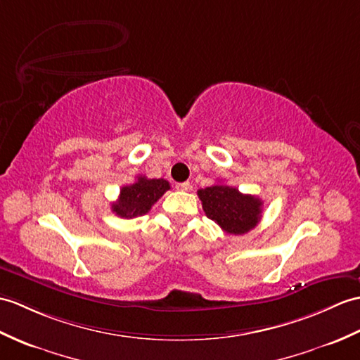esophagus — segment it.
Masks as SVG:
<instances>
[{
    "label": "esophagus",
    "instance_id": "34e87169",
    "mask_svg": "<svg viewBox=\"0 0 360 360\" xmlns=\"http://www.w3.org/2000/svg\"><path fill=\"white\" fill-rule=\"evenodd\" d=\"M176 188L181 191H186L190 188V182H179V184H176Z\"/></svg>",
    "mask_w": 360,
    "mask_h": 360
}]
</instances>
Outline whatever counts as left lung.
<instances>
[{
	"mask_svg": "<svg viewBox=\"0 0 360 360\" xmlns=\"http://www.w3.org/2000/svg\"><path fill=\"white\" fill-rule=\"evenodd\" d=\"M207 218L214 221L230 235H245L261 221L262 200L244 195L227 184H214L198 190Z\"/></svg>",
	"mask_w": 360,
	"mask_h": 360,
	"instance_id": "left-lung-1",
	"label": "left lung"
}]
</instances>
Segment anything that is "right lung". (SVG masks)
Masks as SVG:
<instances>
[{
	"mask_svg": "<svg viewBox=\"0 0 360 360\" xmlns=\"http://www.w3.org/2000/svg\"><path fill=\"white\" fill-rule=\"evenodd\" d=\"M167 190H170L169 181L138 176L135 182L120 190L118 200L112 204V212L125 219L142 216L150 212L152 205Z\"/></svg>",
	"mask_w": 360,
	"mask_h": 360,
	"instance_id": "obj_1",
	"label": "right lung"
}]
</instances>
